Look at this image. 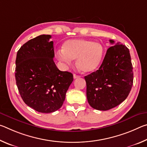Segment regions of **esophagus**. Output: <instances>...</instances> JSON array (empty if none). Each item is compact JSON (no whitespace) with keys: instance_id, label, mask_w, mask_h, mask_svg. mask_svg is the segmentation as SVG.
<instances>
[{"instance_id":"34e87169","label":"esophagus","mask_w":147,"mask_h":147,"mask_svg":"<svg viewBox=\"0 0 147 147\" xmlns=\"http://www.w3.org/2000/svg\"><path fill=\"white\" fill-rule=\"evenodd\" d=\"M73 77H74V79H76V78H80V76L77 75V74H73Z\"/></svg>"}]
</instances>
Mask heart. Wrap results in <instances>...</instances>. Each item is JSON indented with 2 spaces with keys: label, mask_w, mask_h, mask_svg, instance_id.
I'll return each instance as SVG.
<instances>
[{
  "label": "heart",
  "mask_w": 147,
  "mask_h": 147,
  "mask_svg": "<svg viewBox=\"0 0 147 147\" xmlns=\"http://www.w3.org/2000/svg\"><path fill=\"white\" fill-rule=\"evenodd\" d=\"M104 49L101 44L84 39H69L64 42L62 50L57 52L59 60L71 65L76 59L77 67L84 73L97 70L102 61Z\"/></svg>",
  "instance_id": "heart-1"
}]
</instances>
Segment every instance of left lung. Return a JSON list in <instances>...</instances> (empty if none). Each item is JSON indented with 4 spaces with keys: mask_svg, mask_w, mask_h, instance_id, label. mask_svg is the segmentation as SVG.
Returning <instances> with one entry per match:
<instances>
[{
    "mask_svg": "<svg viewBox=\"0 0 147 147\" xmlns=\"http://www.w3.org/2000/svg\"><path fill=\"white\" fill-rule=\"evenodd\" d=\"M111 44L115 42L109 40ZM89 105L106 111L118 106L128 96L133 85V67L129 49L117 43L107 50L97 71L84 77Z\"/></svg>",
    "mask_w": 147,
    "mask_h": 147,
    "instance_id": "left-lung-1",
    "label": "left lung"
}]
</instances>
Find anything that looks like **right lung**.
I'll list each match as a JSON object with an SVG mask.
<instances>
[{"label": "right lung", "instance_id": "right-lung-1", "mask_svg": "<svg viewBox=\"0 0 147 147\" xmlns=\"http://www.w3.org/2000/svg\"><path fill=\"white\" fill-rule=\"evenodd\" d=\"M51 35H41L24 43L17 52L16 84L27 106L41 113H52L63 105L73 74L57 68Z\"/></svg>", "mask_w": 147, "mask_h": 147}]
</instances>
